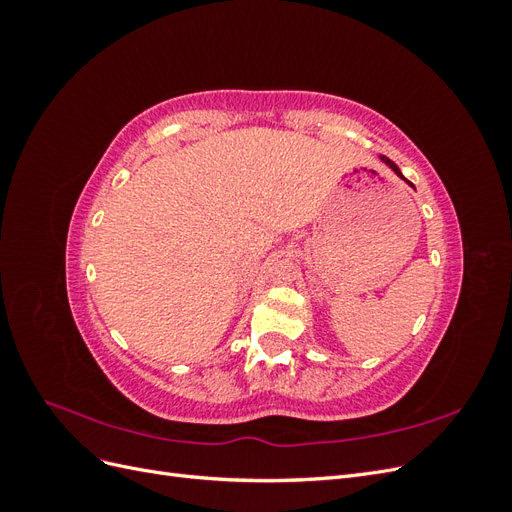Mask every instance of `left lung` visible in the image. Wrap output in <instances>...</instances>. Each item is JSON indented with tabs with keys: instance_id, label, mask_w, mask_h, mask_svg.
Masks as SVG:
<instances>
[{
	"instance_id": "1",
	"label": "left lung",
	"mask_w": 512,
	"mask_h": 512,
	"mask_svg": "<svg viewBox=\"0 0 512 512\" xmlns=\"http://www.w3.org/2000/svg\"><path fill=\"white\" fill-rule=\"evenodd\" d=\"M380 160H382V162H384V164H389V166H391V168H393V170H395V173H397V175H399V177H404V175H401V170H399V168H397V164H395V162H393V160H389V158H386V156H382V158H380ZM408 183H410V181H408Z\"/></svg>"
}]
</instances>
